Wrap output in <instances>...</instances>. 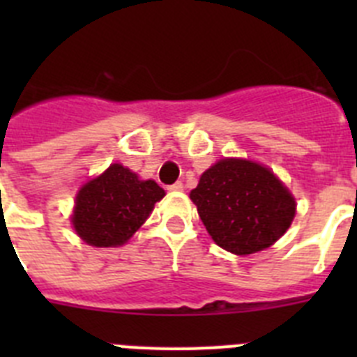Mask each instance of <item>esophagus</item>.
<instances>
[{
  "instance_id": "esophagus-1",
  "label": "esophagus",
  "mask_w": 357,
  "mask_h": 357,
  "mask_svg": "<svg viewBox=\"0 0 357 357\" xmlns=\"http://www.w3.org/2000/svg\"><path fill=\"white\" fill-rule=\"evenodd\" d=\"M168 189L169 191H175V193H178V191H182V189H184V184H182V182H175V184L168 185Z\"/></svg>"
}]
</instances>
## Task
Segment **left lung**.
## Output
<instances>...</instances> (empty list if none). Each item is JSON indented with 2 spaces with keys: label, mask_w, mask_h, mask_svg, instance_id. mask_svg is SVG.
Returning <instances> with one entry per match:
<instances>
[{
  "label": "left lung",
  "mask_w": 357,
  "mask_h": 357,
  "mask_svg": "<svg viewBox=\"0 0 357 357\" xmlns=\"http://www.w3.org/2000/svg\"><path fill=\"white\" fill-rule=\"evenodd\" d=\"M200 220L218 247L238 255L268 248L295 216V198L261 164L223 159L191 191Z\"/></svg>",
  "instance_id": "8db88e82"
}]
</instances>
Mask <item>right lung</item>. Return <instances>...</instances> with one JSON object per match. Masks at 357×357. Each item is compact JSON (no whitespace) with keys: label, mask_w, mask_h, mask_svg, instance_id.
Masks as SVG:
<instances>
[{"label":"right lung","mask_w":357,"mask_h":357,"mask_svg":"<svg viewBox=\"0 0 357 357\" xmlns=\"http://www.w3.org/2000/svg\"><path fill=\"white\" fill-rule=\"evenodd\" d=\"M162 197L164 189L157 182L139 181L128 168L112 164L80 189L73 227L93 247H118L146 222Z\"/></svg>","instance_id":"add662e5"}]
</instances>
